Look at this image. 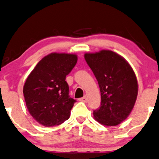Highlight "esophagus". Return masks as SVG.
I'll list each match as a JSON object with an SVG mask.
<instances>
[{
  "mask_svg": "<svg viewBox=\"0 0 159 159\" xmlns=\"http://www.w3.org/2000/svg\"><path fill=\"white\" fill-rule=\"evenodd\" d=\"M87 97H86V96H84L83 97H82V98H80V101H81V102H87Z\"/></svg>",
  "mask_w": 159,
  "mask_h": 159,
  "instance_id": "34e87169",
  "label": "esophagus"
}]
</instances>
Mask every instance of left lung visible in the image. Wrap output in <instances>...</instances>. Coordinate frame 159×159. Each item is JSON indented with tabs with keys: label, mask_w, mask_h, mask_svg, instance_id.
Wrapping results in <instances>:
<instances>
[{
	"label": "left lung",
	"mask_w": 159,
	"mask_h": 159,
	"mask_svg": "<svg viewBox=\"0 0 159 159\" xmlns=\"http://www.w3.org/2000/svg\"><path fill=\"white\" fill-rule=\"evenodd\" d=\"M85 61L97 78L101 105L93 117L105 126H116L130 115L138 95L136 74L125 59L110 50L85 54Z\"/></svg>",
	"instance_id": "1"
}]
</instances>
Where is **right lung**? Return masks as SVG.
Listing matches in <instances>:
<instances>
[{
	"mask_svg": "<svg viewBox=\"0 0 159 159\" xmlns=\"http://www.w3.org/2000/svg\"><path fill=\"white\" fill-rule=\"evenodd\" d=\"M77 62L76 54L52 53L37 64L23 86L29 113L39 124L52 127L69 119L75 99L66 77Z\"/></svg>",
	"mask_w": 159,
	"mask_h": 159,
	"instance_id": "obj_1",
	"label": "right lung"
}]
</instances>
